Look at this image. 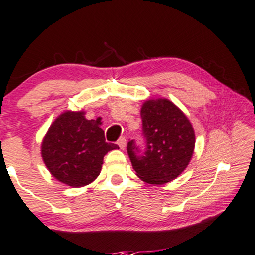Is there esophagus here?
Returning a JSON list of instances; mask_svg holds the SVG:
<instances>
[{"label": "esophagus", "instance_id": "34e87169", "mask_svg": "<svg viewBox=\"0 0 255 255\" xmlns=\"http://www.w3.org/2000/svg\"><path fill=\"white\" fill-rule=\"evenodd\" d=\"M118 145H119V148L121 150H124L125 148H126L127 145V139L125 137H120L119 139H118Z\"/></svg>", "mask_w": 255, "mask_h": 255}]
</instances>
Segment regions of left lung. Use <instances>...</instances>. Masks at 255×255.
<instances>
[{"label": "left lung", "instance_id": "obj_1", "mask_svg": "<svg viewBox=\"0 0 255 255\" xmlns=\"http://www.w3.org/2000/svg\"><path fill=\"white\" fill-rule=\"evenodd\" d=\"M142 152L135 139L128 142L127 152L132 168L143 181L163 185L178 178L192 159L195 134L185 113L168 99H149L141 109Z\"/></svg>", "mask_w": 255, "mask_h": 255}]
</instances>
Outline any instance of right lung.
Masks as SVG:
<instances>
[{"label":"right lung","mask_w":255,"mask_h":255,"mask_svg":"<svg viewBox=\"0 0 255 255\" xmlns=\"http://www.w3.org/2000/svg\"><path fill=\"white\" fill-rule=\"evenodd\" d=\"M84 111H66L42 139L41 156L53 177L70 187L89 185L98 177L104 156L119 146L105 142L99 119L88 120Z\"/></svg>","instance_id":"right-lung-1"}]
</instances>
